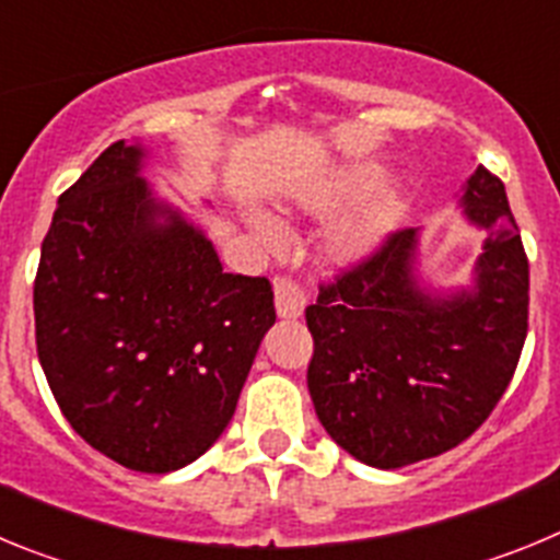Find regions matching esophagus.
<instances>
[{
	"instance_id": "obj_1",
	"label": "esophagus",
	"mask_w": 560,
	"mask_h": 560,
	"mask_svg": "<svg viewBox=\"0 0 560 560\" xmlns=\"http://www.w3.org/2000/svg\"><path fill=\"white\" fill-rule=\"evenodd\" d=\"M275 305H277V314L283 316V319H296L305 308V291L300 289V283L291 280V277H277Z\"/></svg>"
}]
</instances>
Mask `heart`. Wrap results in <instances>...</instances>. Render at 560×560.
Here are the masks:
<instances>
[{
    "label": "heart",
    "mask_w": 560,
    "mask_h": 560,
    "mask_svg": "<svg viewBox=\"0 0 560 560\" xmlns=\"http://www.w3.org/2000/svg\"><path fill=\"white\" fill-rule=\"evenodd\" d=\"M384 179H387V173L381 171V167L375 165L355 167V171H350L348 176L336 185V190L330 192L325 205L334 207V205H350V201L368 199V196H373V192L384 185ZM393 219H395L393 207H375V210H370L368 215L355 219L353 224L341 226V230L336 232V241H334L336 255L341 257L361 255L381 230H387V226L393 224ZM255 230L260 232L266 241H277V226L271 224L266 215H255Z\"/></svg>",
    "instance_id": "obj_1"
}]
</instances>
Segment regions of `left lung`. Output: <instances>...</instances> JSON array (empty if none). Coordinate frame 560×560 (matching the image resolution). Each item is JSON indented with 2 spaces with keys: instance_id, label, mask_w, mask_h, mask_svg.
I'll use <instances>...</instances> for the list:
<instances>
[{
  "instance_id": "left-lung-1",
  "label": "left lung",
  "mask_w": 560,
  "mask_h": 560,
  "mask_svg": "<svg viewBox=\"0 0 560 560\" xmlns=\"http://www.w3.org/2000/svg\"><path fill=\"white\" fill-rule=\"evenodd\" d=\"M465 215L485 226L477 291L429 296L412 277V226L393 230L305 308L308 393L325 432L373 468L459 446L516 373L527 339L530 266L499 176L479 165Z\"/></svg>"
}]
</instances>
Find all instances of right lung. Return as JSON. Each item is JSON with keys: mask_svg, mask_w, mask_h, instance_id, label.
<instances>
[{"mask_svg": "<svg viewBox=\"0 0 560 560\" xmlns=\"http://www.w3.org/2000/svg\"><path fill=\"white\" fill-rule=\"evenodd\" d=\"M140 160L114 142L61 192L33 283L36 350L89 446L167 474L221 438L277 314L266 277L224 271L196 226L151 199Z\"/></svg>", "mask_w": 560, "mask_h": 560, "instance_id": "add662e5", "label": "right lung"}]
</instances>
